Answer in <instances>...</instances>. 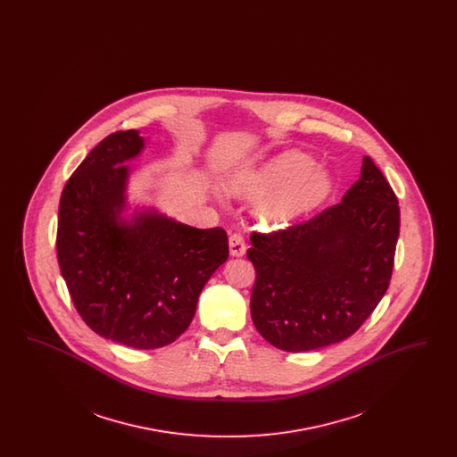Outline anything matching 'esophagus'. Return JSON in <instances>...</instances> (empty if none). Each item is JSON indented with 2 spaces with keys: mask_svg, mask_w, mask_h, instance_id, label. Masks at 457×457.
I'll return each instance as SVG.
<instances>
[{
  "mask_svg": "<svg viewBox=\"0 0 457 457\" xmlns=\"http://www.w3.org/2000/svg\"><path fill=\"white\" fill-rule=\"evenodd\" d=\"M229 253L233 257H243L246 253V245H245V239L238 233L231 235L229 237Z\"/></svg>",
  "mask_w": 457,
  "mask_h": 457,
  "instance_id": "obj_1",
  "label": "esophagus"
}]
</instances>
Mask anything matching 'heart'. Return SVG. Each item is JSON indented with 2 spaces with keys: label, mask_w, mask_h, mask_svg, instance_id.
<instances>
[{
  "label": "heart",
  "mask_w": 457,
  "mask_h": 457,
  "mask_svg": "<svg viewBox=\"0 0 457 457\" xmlns=\"http://www.w3.org/2000/svg\"><path fill=\"white\" fill-rule=\"evenodd\" d=\"M328 174L313 166L302 153L276 155L261 168L239 174L229 190L237 195L266 196L257 204V214L272 226L286 224L315 209L330 194Z\"/></svg>",
  "instance_id": "obj_1"
}]
</instances>
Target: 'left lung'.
I'll use <instances>...</instances> for the list:
<instances>
[{"mask_svg":"<svg viewBox=\"0 0 457 457\" xmlns=\"http://www.w3.org/2000/svg\"><path fill=\"white\" fill-rule=\"evenodd\" d=\"M397 237V196L369 155L341 204L284 231L252 235L250 312L262 337L289 353L348 339L389 287Z\"/></svg>","mask_w":457,"mask_h":457,"instance_id":"left-lung-1","label":"left lung"}]
</instances>
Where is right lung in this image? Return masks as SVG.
<instances>
[{
  "mask_svg": "<svg viewBox=\"0 0 457 457\" xmlns=\"http://www.w3.org/2000/svg\"><path fill=\"white\" fill-rule=\"evenodd\" d=\"M145 149L116 131L71 174L60 200L58 263L77 312L96 334L129 348H162L194 320L204 286L228 261L222 228L196 229L135 207L129 161Z\"/></svg>",
  "mask_w": 457,
  "mask_h": 457,
  "instance_id": "obj_1",
  "label": "right lung"
}]
</instances>
